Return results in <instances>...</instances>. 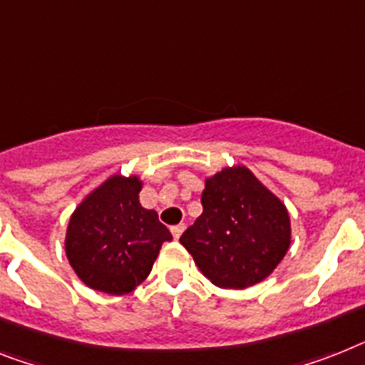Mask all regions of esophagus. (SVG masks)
<instances>
[{
	"instance_id": "esophagus-1",
	"label": "esophagus",
	"mask_w": 365,
	"mask_h": 365,
	"mask_svg": "<svg viewBox=\"0 0 365 365\" xmlns=\"http://www.w3.org/2000/svg\"><path fill=\"white\" fill-rule=\"evenodd\" d=\"M185 231V224H179V225H173L171 227V235H173V239H179L180 235Z\"/></svg>"
}]
</instances>
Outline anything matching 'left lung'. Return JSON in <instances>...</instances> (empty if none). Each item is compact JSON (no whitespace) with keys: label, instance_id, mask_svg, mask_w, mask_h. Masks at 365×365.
I'll return each mask as SVG.
<instances>
[{"label":"left lung","instance_id":"left-lung-1","mask_svg":"<svg viewBox=\"0 0 365 365\" xmlns=\"http://www.w3.org/2000/svg\"><path fill=\"white\" fill-rule=\"evenodd\" d=\"M203 215L180 237L201 272L218 287L259 284L287 254L291 224L285 205L242 165L205 182Z\"/></svg>","mask_w":365,"mask_h":365}]
</instances>
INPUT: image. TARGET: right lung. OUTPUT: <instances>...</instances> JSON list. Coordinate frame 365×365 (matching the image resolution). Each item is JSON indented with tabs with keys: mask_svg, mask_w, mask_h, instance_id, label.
Returning <instances> with one entry per match:
<instances>
[{
	"mask_svg": "<svg viewBox=\"0 0 365 365\" xmlns=\"http://www.w3.org/2000/svg\"><path fill=\"white\" fill-rule=\"evenodd\" d=\"M138 177H111L91 192L68 222L65 250L78 278L108 294L130 293L149 276L171 240L155 210L140 205Z\"/></svg>",
	"mask_w": 365,
	"mask_h": 365,
	"instance_id": "right-lung-1",
	"label": "right lung"
}]
</instances>
